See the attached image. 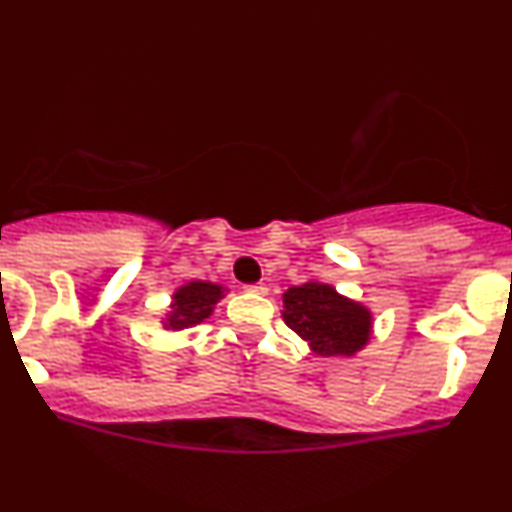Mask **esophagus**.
<instances>
[{
    "instance_id": "obj_1",
    "label": "esophagus",
    "mask_w": 512,
    "mask_h": 512,
    "mask_svg": "<svg viewBox=\"0 0 512 512\" xmlns=\"http://www.w3.org/2000/svg\"><path fill=\"white\" fill-rule=\"evenodd\" d=\"M245 291L257 293V296H264V293H267V286H264V284H248V286H245Z\"/></svg>"
}]
</instances>
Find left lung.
Listing matches in <instances>:
<instances>
[{
    "label": "left lung",
    "instance_id": "left-lung-1",
    "mask_svg": "<svg viewBox=\"0 0 512 512\" xmlns=\"http://www.w3.org/2000/svg\"><path fill=\"white\" fill-rule=\"evenodd\" d=\"M281 315L320 356H354L370 339L368 308L317 281L291 286Z\"/></svg>",
    "mask_w": 512,
    "mask_h": 512
}]
</instances>
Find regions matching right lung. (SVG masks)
I'll return each instance as SVG.
<instances>
[{
    "label": "right lung",
    "instance_id": "add662e5",
    "mask_svg": "<svg viewBox=\"0 0 512 512\" xmlns=\"http://www.w3.org/2000/svg\"><path fill=\"white\" fill-rule=\"evenodd\" d=\"M223 298V289L211 281H190V284L180 286L173 296L168 320L163 322L166 330H185V327L199 325L207 320L214 310V305Z\"/></svg>",
    "mask_w": 512,
    "mask_h": 512
}]
</instances>
